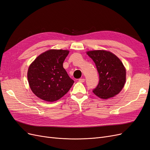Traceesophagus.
Returning <instances> with one entry per match:
<instances>
[{"label":"esophagus","instance_id":"obj_1","mask_svg":"<svg viewBox=\"0 0 150 150\" xmlns=\"http://www.w3.org/2000/svg\"><path fill=\"white\" fill-rule=\"evenodd\" d=\"M78 81L80 83H84L85 81V79L84 78H81V79H78Z\"/></svg>","mask_w":150,"mask_h":150}]
</instances>
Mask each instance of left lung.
<instances>
[{
    "mask_svg": "<svg viewBox=\"0 0 150 150\" xmlns=\"http://www.w3.org/2000/svg\"><path fill=\"white\" fill-rule=\"evenodd\" d=\"M96 64L99 81L93 93L102 99H108L118 94L125 86L126 69L120 59L106 51L87 52Z\"/></svg>",
    "mask_w": 150,
    "mask_h": 150,
    "instance_id": "1",
    "label": "left lung"
}]
</instances>
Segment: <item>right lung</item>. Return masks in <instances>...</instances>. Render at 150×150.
<instances>
[{
    "label": "right lung",
    "instance_id": "right-lung-1",
    "mask_svg": "<svg viewBox=\"0 0 150 150\" xmlns=\"http://www.w3.org/2000/svg\"><path fill=\"white\" fill-rule=\"evenodd\" d=\"M68 54L67 50H49L30 64L28 79L32 91L38 98L53 102L69 91L74 81L63 67Z\"/></svg>",
    "mask_w": 150,
    "mask_h": 150
}]
</instances>
